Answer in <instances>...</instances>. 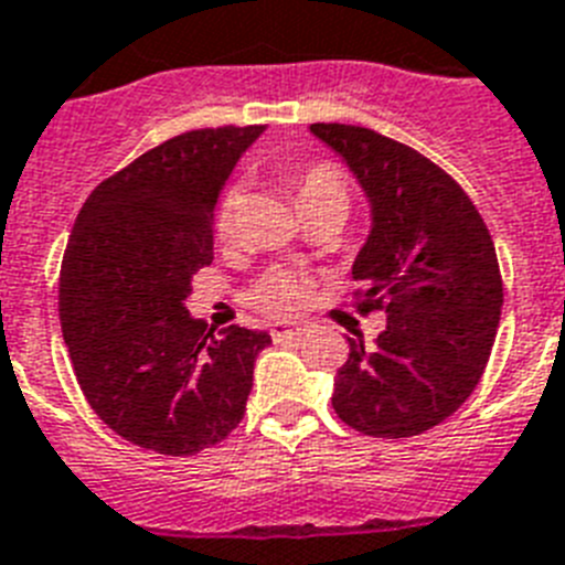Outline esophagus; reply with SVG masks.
<instances>
[{
  "instance_id": "1",
  "label": "esophagus",
  "mask_w": 565,
  "mask_h": 565,
  "mask_svg": "<svg viewBox=\"0 0 565 565\" xmlns=\"http://www.w3.org/2000/svg\"><path fill=\"white\" fill-rule=\"evenodd\" d=\"M302 332H306V329H302V326L282 323V326H274V329H271V338H274V343H282V340H294V338H300Z\"/></svg>"
}]
</instances>
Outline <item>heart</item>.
Wrapping results in <instances>:
<instances>
[{"label":"heart","instance_id":"obj_1","mask_svg":"<svg viewBox=\"0 0 565 565\" xmlns=\"http://www.w3.org/2000/svg\"><path fill=\"white\" fill-rule=\"evenodd\" d=\"M294 199L300 213H311V210H340L343 216L349 213V184L343 179V172L329 161H317V164L302 167L291 175ZM242 207V188L233 184L225 190L222 202L216 207V236L218 239H231L236 231V216ZM309 277L297 268H286L277 265L271 271H265L248 288V306L259 315L271 317V320H286L294 317L309 300Z\"/></svg>","mask_w":565,"mask_h":565}]
</instances>
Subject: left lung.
<instances>
[{
  "label": "left lung",
  "mask_w": 565,
  "mask_h": 565,
  "mask_svg": "<svg viewBox=\"0 0 565 565\" xmlns=\"http://www.w3.org/2000/svg\"><path fill=\"white\" fill-rule=\"evenodd\" d=\"M363 188L372 231L352 265L361 315L386 311L375 347L349 338L332 407L375 439H407L454 416L477 390L502 309L488 225L468 193L407 143L363 126L311 124Z\"/></svg>",
  "instance_id": "1"
}]
</instances>
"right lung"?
<instances>
[{
    "label": "right lung",
    "mask_w": 565,
    "mask_h": 565,
    "mask_svg": "<svg viewBox=\"0 0 565 565\" xmlns=\"http://www.w3.org/2000/svg\"><path fill=\"white\" fill-rule=\"evenodd\" d=\"M265 126L175 135L100 181L77 213L60 326L74 375L100 422L138 447L193 456L245 416L254 361L271 334H218L184 300L213 263L222 188Z\"/></svg>",
    "instance_id": "add662e5"
}]
</instances>
